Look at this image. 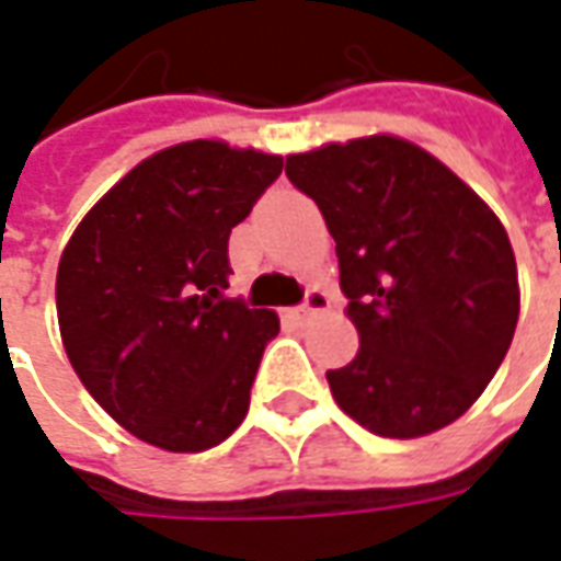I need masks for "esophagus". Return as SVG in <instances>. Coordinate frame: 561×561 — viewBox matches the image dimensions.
<instances>
[{
	"mask_svg": "<svg viewBox=\"0 0 561 561\" xmlns=\"http://www.w3.org/2000/svg\"><path fill=\"white\" fill-rule=\"evenodd\" d=\"M330 309V297L324 291H321V288H312V291L306 294V300H304V306H297V309H294V316L297 318H312V316H318V312H328Z\"/></svg>",
	"mask_w": 561,
	"mask_h": 561,
	"instance_id": "esophagus-1",
	"label": "esophagus"
}]
</instances>
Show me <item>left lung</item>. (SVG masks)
I'll list each match as a JSON object with an SVG mask.
<instances>
[{"label": "left lung", "instance_id": "8db88e82", "mask_svg": "<svg viewBox=\"0 0 561 561\" xmlns=\"http://www.w3.org/2000/svg\"><path fill=\"white\" fill-rule=\"evenodd\" d=\"M285 173L336 240L360 336L330 369L342 412L385 438H421L469 412L505 360L519 282L505 225L417 144L369 135L291 152Z\"/></svg>", "mask_w": 561, "mask_h": 561}]
</instances>
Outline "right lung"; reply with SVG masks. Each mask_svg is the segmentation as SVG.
I'll return each instance as SVG.
<instances>
[{"mask_svg": "<svg viewBox=\"0 0 561 561\" xmlns=\"http://www.w3.org/2000/svg\"><path fill=\"white\" fill-rule=\"evenodd\" d=\"M279 173L273 152L173 144L107 188L62 249L56 318L68 360L140 442L197 454L243 423L279 316L228 294V237Z\"/></svg>", "mask_w": 561, "mask_h": 561, "instance_id": "1", "label": "right lung"}]
</instances>
